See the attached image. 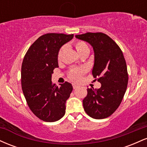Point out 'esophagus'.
<instances>
[{"instance_id":"1","label":"esophagus","mask_w":147,"mask_h":147,"mask_svg":"<svg viewBox=\"0 0 147 147\" xmlns=\"http://www.w3.org/2000/svg\"><path fill=\"white\" fill-rule=\"evenodd\" d=\"M72 87H73L74 89H76V88H79V86L77 85V84H72Z\"/></svg>"}]
</instances>
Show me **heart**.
<instances>
[{
  "label": "heart",
  "instance_id": "1",
  "mask_svg": "<svg viewBox=\"0 0 147 147\" xmlns=\"http://www.w3.org/2000/svg\"><path fill=\"white\" fill-rule=\"evenodd\" d=\"M75 46L76 50H77V52H78L79 55H80L81 53H82L83 52L89 51L88 46L86 43L84 41H77L75 43ZM63 50H64V47H62V48L59 50V53H58L59 59L61 57V55L62 53H63ZM86 70L84 68H72L71 70H70V72H69V74H68L69 78L71 79L72 81H73V82H79V81L82 80V77H83L84 74L86 73Z\"/></svg>",
  "mask_w": 147,
  "mask_h": 147
}]
</instances>
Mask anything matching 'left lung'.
<instances>
[{"mask_svg":"<svg viewBox=\"0 0 147 147\" xmlns=\"http://www.w3.org/2000/svg\"><path fill=\"white\" fill-rule=\"evenodd\" d=\"M75 37L92 45L95 53L92 73L102 85L99 89H87L83 100L84 111L94 119L109 117L120 105L127 88L129 77L122 50L111 37L102 32H87Z\"/></svg>","mask_w":147,"mask_h":147,"instance_id":"obj_1","label":"left lung"}]
</instances>
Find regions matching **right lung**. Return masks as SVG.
Wrapping results in <instances>:
<instances>
[{"mask_svg": "<svg viewBox=\"0 0 147 147\" xmlns=\"http://www.w3.org/2000/svg\"><path fill=\"white\" fill-rule=\"evenodd\" d=\"M74 34L48 33L38 38L25 54L21 67V86L30 110L45 122L63 117L65 102L72 90L65 82L60 86L52 84V74L58 68V53Z\"/></svg>", "mask_w": 147, "mask_h": 147, "instance_id": "obj_1", "label": "right lung"}]
</instances>
